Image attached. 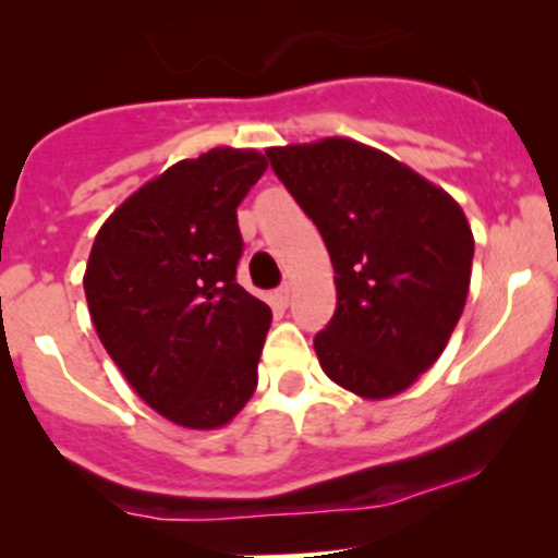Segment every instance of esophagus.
I'll return each mask as SVG.
<instances>
[{
  "label": "esophagus",
  "mask_w": 558,
  "mask_h": 558,
  "mask_svg": "<svg viewBox=\"0 0 558 558\" xmlns=\"http://www.w3.org/2000/svg\"><path fill=\"white\" fill-rule=\"evenodd\" d=\"M290 298H292V284H281L279 290L274 292V300H277V303H281V305L290 303Z\"/></svg>",
  "instance_id": "obj_1"
}]
</instances>
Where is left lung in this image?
I'll return each instance as SVG.
<instances>
[{"mask_svg":"<svg viewBox=\"0 0 558 558\" xmlns=\"http://www.w3.org/2000/svg\"><path fill=\"white\" fill-rule=\"evenodd\" d=\"M266 155L335 268V316L313 340L324 374L363 400L409 390L440 359L469 295L474 236L461 205L345 136Z\"/></svg>","mask_w":558,"mask_h":558,"instance_id":"obj_1","label":"left lung"}]
</instances>
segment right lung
<instances>
[{"label": "right lung", "instance_id": "1", "mask_svg": "<svg viewBox=\"0 0 558 558\" xmlns=\"http://www.w3.org/2000/svg\"><path fill=\"white\" fill-rule=\"evenodd\" d=\"M258 149L173 162L110 213L84 292L99 342L149 409L218 429L258 387L271 308L236 284V208L266 173Z\"/></svg>", "mask_w": 558, "mask_h": 558}]
</instances>
